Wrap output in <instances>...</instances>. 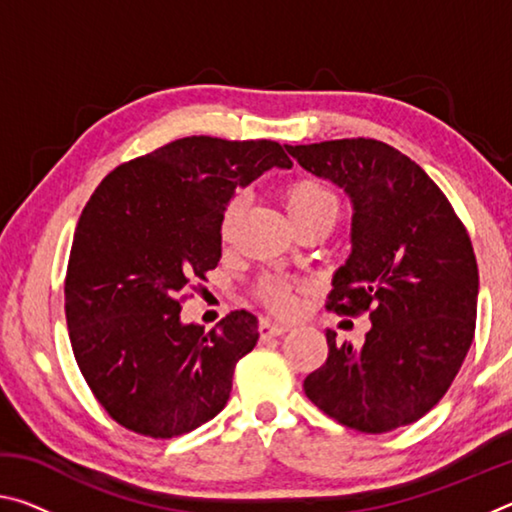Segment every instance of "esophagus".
<instances>
[{"instance_id":"34e87169","label":"esophagus","mask_w":512,"mask_h":512,"mask_svg":"<svg viewBox=\"0 0 512 512\" xmlns=\"http://www.w3.org/2000/svg\"><path fill=\"white\" fill-rule=\"evenodd\" d=\"M289 329V325H284V323H275V320H271V318H264V320H259V334L264 336H282L284 332H287Z\"/></svg>"}]
</instances>
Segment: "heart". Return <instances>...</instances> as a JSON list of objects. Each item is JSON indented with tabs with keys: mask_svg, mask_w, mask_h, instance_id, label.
I'll return each instance as SVG.
<instances>
[{
	"mask_svg": "<svg viewBox=\"0 0 512 512\" xmlns=\"http://www.w3.org/2000/svg\"><path fill=\"white\" fill-rule=\"evenodd\" d=\"M284 203H287V210L291 219L296 225H302L307 221L316 219H327L336 223L339 219V196L334 194V189L329 187L325 180L302 176L291 180V183L284 187ZM241 212V201L239 198H232V201L223 207L221 221H219V232L223 239L232 235V228L239 219ZM257 296L264 305L275 311V314L289 316L293 309H296V298H293V287L289 282H284L282 277L268 275L257 284Z\"/></svg>",
	"mask_w": 512,
	"mask_h": 512,
	"instance_id": "1",
	"label": "heart"
}]
</instances>
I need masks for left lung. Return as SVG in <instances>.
<instances>
[{"label":"left lung","instance_id":"left-lung-1","mask_svg":"<svg viewBox=\"0 0 512 512\" xmlns=\"http://www.w3.org/2000/svg\"><path fill=\"white\" fill-rule=\"evenodd\" d=\"M287 151L350 196L352 253L334 273L327 309L368 311L372 323L359 350L327 329V361L305 379V393L361 433L420 420L452 386L474 339L470 235L440 187L393 146L357 137Z\"/></svg>","mask_w":512,"mask_h":512}]
</instances>
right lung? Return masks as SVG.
<instances>
[{
	"mask_svg": "<svg viewBox=\"0 0 512 512\" xmlns=\"http://www.w3.org/2000/svg\"><path fill=\"white\" fill-rule=\"evenodd\" d=\"M271 167H291L277 142L183 137L110 171L83 207L65 277L69 341L121 427L176 438L228 404L257 318L230 311L205 332L180 309L219 264L223 207Z\"/></svg>",
	"mask_w": 512,
	"mask_h": 512,
	"instance_id": "obj_1",
	"label": "right lung"
}]
</instances>
